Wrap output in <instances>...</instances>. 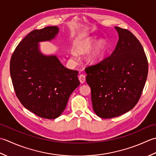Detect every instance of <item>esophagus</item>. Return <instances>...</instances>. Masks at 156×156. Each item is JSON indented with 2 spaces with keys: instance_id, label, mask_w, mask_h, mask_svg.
Returning a JSON list of instances; mask_svg holds the SVG:
<instances>
[{
  "instance_id": "esophagus-1",
  "label": "esophagus",
  "mask_w": 156,
  "mask_h": 156,
  "mask_svg": "<svg viewBox=\"0 0 156 156\" xmlns=\"http://www.w3.org/2000/svg\"><path fill=\"white\" fill-rule=\"evenodd\" d=\"M79 79L81 83H83L85 81V75L83 74H81L79 76Z\"/></svg>"
}]
</instances>
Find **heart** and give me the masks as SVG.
<instances>
[{"label":"heart","instance_id":"1","mask_svg":"<svg viewBox=\"0 0 156 156\" xmlns=\"http://www.w3.org/2000/svg\"><path fill=\"white\" fill-rule=\"evenodd\" d=\"M95 44V40L93 38H88L83 42L81 44H79L77 48V50L79 53L83 54L87 53L92 49ZM106 42L104 40H101L97 43L94 50L89 55L88 59L89 61L93 63V64H97L102 60L104 57L105 52H106ZM72 58L73 60L77 59V56L75 53H72Z\"/></svg>","mask_w":156,"mask_h":156}]
</instances>
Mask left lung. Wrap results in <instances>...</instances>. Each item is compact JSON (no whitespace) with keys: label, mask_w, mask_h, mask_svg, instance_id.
Here are the masks:
<instances>
[{"label":"left lung","mask_w":156,"mask_h":156,"mask_svg":"<svg viewBox=\"0 0 156 156\" xmlns=\"http://www.w3.org/2000/svg\"><path fill=\"white\" fill-rule=\"evenodd\" d=\"M119 39L111 55L85 68L93 109L98 116L122 115L137 104L148 73L144 48L131 31L115 27Z\"/></svg>","instance_id":"1"}]
</instances>
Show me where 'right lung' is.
I'll return each mask as SVG.
<instances>
[{
	"label": "right lung",
	"mask_w": 156,
	"mask_h": 156,
	"mask_svg": "<svg viewBox=\"0 0 156 156\" xmlns=\"http://www.w3.org/2000/svg\"><path fill=\"white\" fill-rule=\"evenodd\" d=\"M58 32L56 26L31 31L18 44L10 61L12 85L20 102L47 119L62 113L80 84L77 71L65 67L56 56H44L39 51L38 42L51 40Z\"/></svg>",
	"instance_id": "right-lung-1"
}]
</instances>
